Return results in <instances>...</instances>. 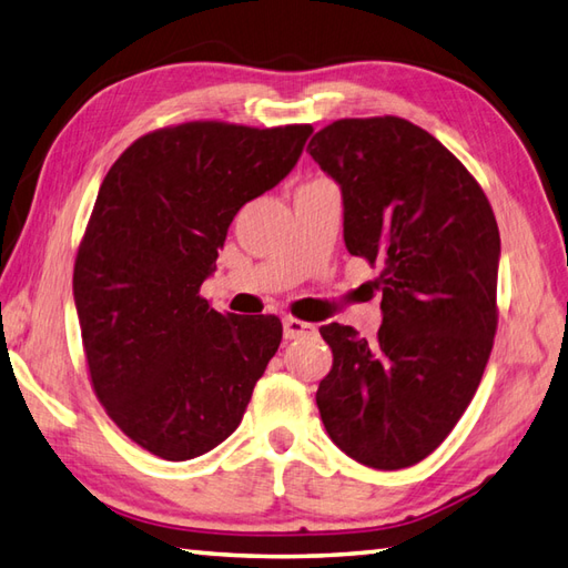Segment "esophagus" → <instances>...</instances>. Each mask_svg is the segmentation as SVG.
I'll return each instance as SVG.
<instances>
[{
	"mask_svg": "<svg viewBox=\"0 0 568 568\" xmlns=\"http://www.w3.org/2000/svg\"><path fill=\"white\" fill-rule=\"evenodd\" d=\"M283 332H285V339H303V336H315L317 327H315V324L303 322V320L285 317L283 320Z\"/></svg>",
	"mask_w": 568,
	"mask_h": 568,
	"instance_id": "1",
	"label": "esophagus"
}]
</instances>
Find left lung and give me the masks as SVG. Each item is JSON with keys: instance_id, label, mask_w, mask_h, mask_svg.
<instances>
[{"instance_id": "1", "label": "left lung", "mask_w": 568, "mask_h": 568, "mask_svg": "<svg viewBox=\"0 0 568 568\" xmlns=\"http://www.w3.org/2000/svg\"><path fill=\"white\" fill-rule=\"evenodd\" d=\"M310 155L342 187L344 244L381 265L373 342L327 324L324 429L358 464L395 470L429 456L462 419L498 327L500 234L462 161L400 116L339 119Z\"/></svg>"}]
</instances>
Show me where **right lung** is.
I'll return each instance as SVG.
<instances>
[{
	"label": "right lung",
	"instance_id": "obj_1",
	"mask_svg": "<svg viewBox=\"0 0 568 568\" xmlns=\"http://www.w3.org/2000/svg\"><path fill=\"white\" fill-rule=\"evenodd\" d=\"M310 134L187 122L136 139L102 180L72 273L84 358L114 425L165 462L222 444L281 346V320L222 315L200 285Z\"/></svg>",
	"mask_w": 568,
	"mask_h": 568
}]
</instances>
